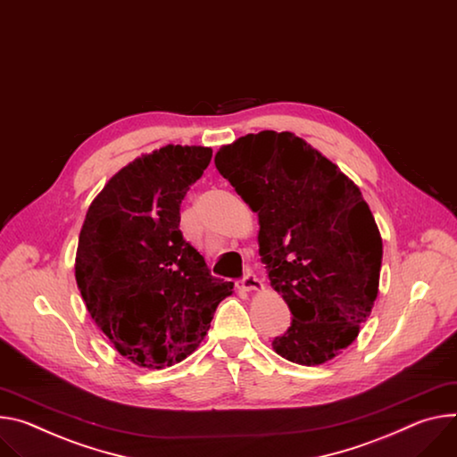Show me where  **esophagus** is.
Instances as JSON below:
<instances>
[{
    "label": "esophagus",
    "instance_id": "34e87169",
    "mask_svg": "<svg viewBox=\"0 0 457 457\" xmlns=\"http://www.w3.org/2000/svg\"><path fill=\"white\" fill-rule=\"evenodd\" d=\"M240 286L245 292H259V289H262V282L253 275L252 270H245L244 277L240 278Z\"/></svg>",
    "mask_w": 457,
    "mask_h": 457
}]
</instances>
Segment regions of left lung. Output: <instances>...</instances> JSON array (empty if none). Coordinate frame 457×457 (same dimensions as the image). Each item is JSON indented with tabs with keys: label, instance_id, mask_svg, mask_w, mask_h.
Wrapping results in <instances>:
<instances>
[{
	"label": "left lung",
	"instance_id": "left-lung-1",
	"mask_svg": "<svg viewBox=\"0 0 457 457\" xmlns=\"http://www.w3.org/2000/svg\"><path fill=\"white\" fill-rule=\"evenodd\" d=\"M219 173L259 215V253L292 324L273 350L315 366L359 336L378 297L383 240L359 187L294 133L220 147Z\"/></svg>",
	"mask_w": 457,
	"mask_h": 457
}]
</instances>
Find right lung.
I'll list each match as a JSON object with an SVG mask.
<instances>
[{
    "label": "right lung",
    "mask_w": 457,
    "mask_h": 457,
    "mask_svg": "<svg viewBox=\"0 0 457 457\" xmlns=\"http://www.w3.org/2000/svg\"><path fill=\"white\" fill-rule=\"evenodd\" d=\"M213 151L165 145L120 170L89 205L76 282L120 355L163 368L191 355L233 282L217 278L180 231V204Z\"/></svg>",
    "instance_id": "add662e5"
}]
</instances>
